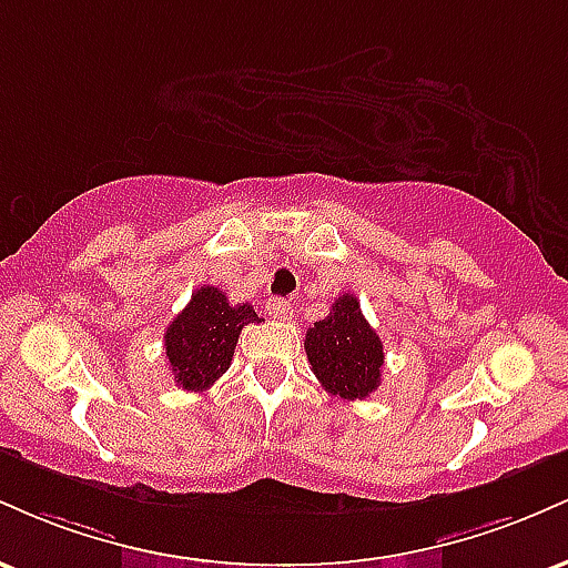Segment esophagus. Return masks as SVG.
Listing matches in <instances>:
<instances>
[{
    "instance_id": "obj_1",
    "label": "esophagus",
    "mask_w": 568,
    "mask_h": 568,
    "mask_svg": "<svg viewBox=\"0 0 568 568\" xmlns=\"http://www.w3.org/2000/svg\"><path fill=\"white\" fill-rule=\"evenodd\" d=\"M266 312H270L275 321H291L293 306L285 302V298H270V302H266Z\"/></svg>"
}]
</instances>
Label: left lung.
Wrapping results in <instances>:
<instances>
[{"label": "left lung", "instance_id": "1", "mask_svg": "<svg viewBox=\"0 0 568 568\" xmlns=\"http://www.w3.org/2000/svg\"><path fill=\"white\" fill-rule=\"evenodd\" d=\"M304 349L317 382L331 395L363 400L379 387L384 366L382 338L363 317L361 302L352 293H342L328 317L306 331Z\"/></svg>", "mask_w": 568, "mask_h": 568}]
</instances>
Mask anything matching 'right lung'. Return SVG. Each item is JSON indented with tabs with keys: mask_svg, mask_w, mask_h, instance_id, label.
I'll use <instances>...</instances> for the list:
<instances>
[{
	"mask_svg": "<svg viewBox=\"0 0 568 568\" xmlns=\"http://www.w3.org/2000/svg\"><path fill=\"white\" fill-rule=\"evenodd\" d=\"M262 321L251 304H230L213 285H202L165 331V357L175 384L205 393L230 368L240 331Z\"/></svg>",
	"mask_w": 568,
	"mask_h": 568,
	"instance_id": "right-lung-1",
	"label": "right lung"
}]
</instances>
